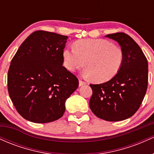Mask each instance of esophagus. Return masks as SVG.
<instances>
[{"instance_id": "1", "label": "esophagus", "mask_w": 154, "mask_h": 154, "mask_svg": "<svg viewBox=\"0 0 154 154\" xmlns=\"http://www.w3.org/2000/svg\"><path fill=\"white\" fill-rule=\"evenodd\" d=\"M85 84H86V82H84V81L81 80V79H79V86H82V85H85Z\"/></svg>"}]
</instances>
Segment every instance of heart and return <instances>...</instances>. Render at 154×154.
<instances>
[{
    "mask_svg": "<svg viewBox=\"0 0 154 154\" xmlns=\"http://www.w3.org/2000/svg\"><path fill=\"white\" fill-rule=\"evenodd\" d=\"M124 54L119 45L103 39H85L75 42L74 48L63 51V65L75 72L85 65V75L103 82L114 77L122 65Z\"/></svg>",
    "mask_w": 154,
    "mask_h": 154,
    "instance_id": "heart-1",
    "label": "heart"
}]
</instances>
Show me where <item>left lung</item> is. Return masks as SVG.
<instances>
[{"instance_id":"left-lung-1","label":"left lung","mask_w":154,"mask_h":154,"mask_svg":"<svg viewBox=\"0 0 154 154\" xmlns=\"http://www.w3.org/2000/svg\"><path fill=\"white\" fill-rule=\"evenodd\" d=\"M105 37L117 42L124 59L119 71L106 82L90 85L93 95L90 108L100 119L117 122L131 117L138 110L148 87V61L140 46L123 32Z\"/></svg>"}]
</instances>
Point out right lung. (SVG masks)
<instances>
[{"mask_svg":"<svg viewBox=\"0 0 154 154\" xmlns=\"http://www.w3.org/2000/svg\"><path fill=\"white\" fill-rule=\"evenodd\" d=\"M68 37L35 31L23 42L11 61L8 94L19 114L35 123L59 119L65 102L79 86L78 79L63 66Z\"/></svg>","mask_w":154,"mask_h":154,"instance_id":"right-lung-1","label":"right lung"}]
</instances>
